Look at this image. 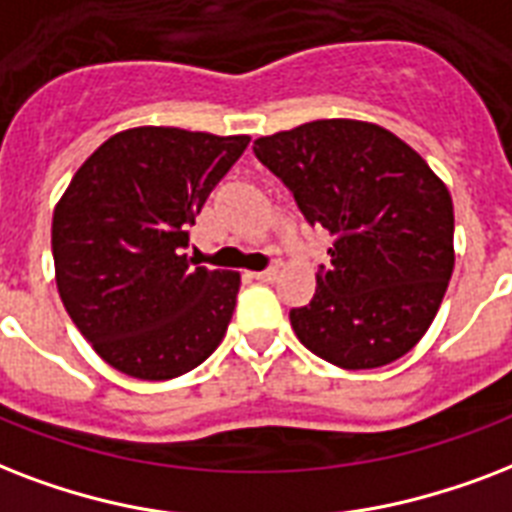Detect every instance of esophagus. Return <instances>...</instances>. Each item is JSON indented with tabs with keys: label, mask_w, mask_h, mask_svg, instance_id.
<instances>
[{
	"label": "esophagus",
	"mask_w": 512,
	"mask_h": 512,
	"mask_svg": "<svg viewBox=\"0 0 512 512\" xmlns=\"http://www.w3.org/2000/svg\"><path fill=\"white\" fill-rule=\"evenodd\" d=\"M277 275H280V269L277 267H269V269H264V272H253V277H256V280H261V283H275Z\"/></svg>",
	"instance_id": "34e87169"
}]
</instances>
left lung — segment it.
I'll use <instances>...</instances> for the list:
<instances>
[{
  "mask_svg": "<svg viewBox=\"0 0 512 512\" xmlns=\"http://www.w3.org/2000/svg\"><path fill=\"white\" fill-rule=\"evenodd\" d=\"M312 227L334 235L299 342L347 371L387 366L425 336L454 272V205L430 165L374 122L315 120L253 141Z\"/></svg>",
  "mask_w": 512,
  "mask_h": 512,
  "instance_id": "1",
  "label": "left lung"
}]
</instances>
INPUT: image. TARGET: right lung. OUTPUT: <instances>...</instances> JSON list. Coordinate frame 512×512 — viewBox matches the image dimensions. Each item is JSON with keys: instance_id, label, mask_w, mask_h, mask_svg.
<instances>
[{"instance_id": "obj_1", "label": "right lung", "mask_w": 512, "mask_h": 512, "mask_svg": "<svg viewBox=\"0 0 512 512\" xmlns=\"http://www.w3.org/2000/svg\"><path fill=\"white\" fill-rule=\"evenodd\" d=\"M251 138L130 128L98 146L55 205V283L69 318L122 374L192 371L227 334L240 272L186 259L194 216Z\"/></svg>"}]
</instances>
